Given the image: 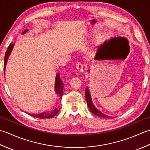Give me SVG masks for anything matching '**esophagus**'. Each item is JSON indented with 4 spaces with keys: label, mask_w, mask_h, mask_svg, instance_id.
Wrapping results in <instances>:
<instances>
[{
    "label": "esophagus",
    "mask_w": 150,
    "mask_h": 150,
    "mask_svg": "<svg viewBox=\"0 0 150 150\" xmlns=\"http://www.w3.org/2000/svg\"><path fill=\"white\" fill-rule=\"evenodd\" d=\"M76 68L79 72H82L84 71V65L82 63H78L76 65Z\"/></svg>",
    "instance_id": "esophagus-1"
}]
</instances>
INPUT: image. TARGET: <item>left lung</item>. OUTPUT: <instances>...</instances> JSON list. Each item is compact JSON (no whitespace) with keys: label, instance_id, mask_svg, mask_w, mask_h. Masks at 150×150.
Listing matches in <instances>:
<instances>
[{"label":"left lung","instance_id":"1","mask_svg":"<svg viewBox=\"0 0 150 150\" xmlns=\"http://www.w3.org/2000/svg\"><path fill=\"white\" fill-rule=\"evenodd\" d=\"M85 98H86L87 100V105L88 106V108H89L90 111H91L93 114L94 115L98 116V117H102V118H112L111 117H109L108 115H106L105 114L102 113L100 110L98 109L93 103V100H92V98H91V93H90V91L88 89V88L87 87L85 88Z\"/></svg>","mask_w":150,"mask_h":150}]
</instances>
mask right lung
<instances>
[{
    "mask_svg": "<svg viewBox=\"0 0 150 150\" xmlns=\"http://www.w3.org/2000/svg\"><path fill=\"white\" fill-rule=\"evenodd\" d=\"M28 31V30H24L23 32L22 33V34H24L26 32ZM15 43L13 42H11L10 45H9V47L8 48V49L6 52L5 54V56H4V74H5V71H6V63L8 62V57L10 56L11 52L12 50H13V47H14ZM63 85L64 84L63 83V82L62 81V79L60 78V74H57L56 76V80H55V85H54V90L55 92H56V94L57 95L59 96L60 97V100L62 99V97L63 95ZM60 108H56L54 109V110L51 111H46V112H40V113L38 114H34V113H28V115L32 116V117H35V118H41V119H46V118H53L55 117L57 112H59Z\"/></svg>",
    "mask_w": 150,
    "mask_h": 150,
    "instance_id": "right-lung-1",
    "label": "right lung"
}]
</instances>
